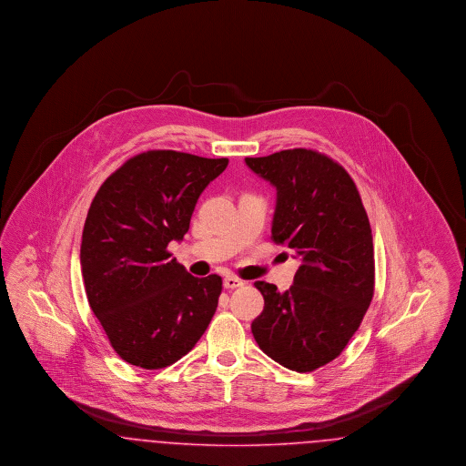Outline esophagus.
Here are the masks:
<instances>
[{"label":"esophagus","instance_id":"1","mask_svg":"<svg viewBox=\"0 0 466 466\" xmlns=\"http://www.w3.org/2000/svg\"><path fill=\"white\" fill-rule=\"evenodd\" d=\"M223 287L228 289H239V287H243V281L239 278H236V276H225Z\"/></svg>","mask_w":466,"mask_h":466}]
</instances>
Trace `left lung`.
<instances>
[{
  "label": "left lung",
  "instance_id": "left-lung-1",
  "mask_svg": "<svg viewBox=\"0 0 466 466\" xmlns=\"http://www.w3.org/2000/svg\"><path fill=\"white\" fill-rule=\"evenodd\" d=\"M276 187L274 243L300 258L293 285L257 281L264 310L251 332L268 358L295 372L330 363L355 335L374 297L372 230L353 177L308 148L246 157Z\"/></svg>",
  "mask_w": 466,
  "mask_h": 466
}]
</instances>
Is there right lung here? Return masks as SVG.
Here are the masks:
<instances>
[{
  "label": "right lung",
  "instance_id": "add662e5",
  "mask_svg": "<svg viewBox=\"0 0 466 466\" xmlns=\"http://www.w3.org/2000/svg\"><path fill=\"white\" fill-rule=\"evenodd\" d=\"M228 158L150 150L105 179L84 225L80 264L89 306L127 363L157 370L187 355L206 332L222 278H194L171 258L202 190Z\"/></svg>",
  "mask_w": 466,
  "mask_h": 466
}]
</instances>
